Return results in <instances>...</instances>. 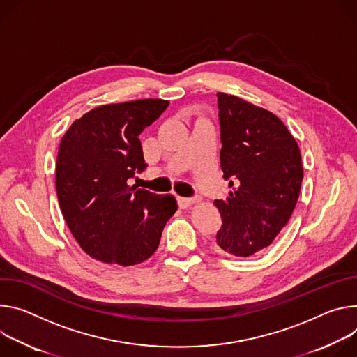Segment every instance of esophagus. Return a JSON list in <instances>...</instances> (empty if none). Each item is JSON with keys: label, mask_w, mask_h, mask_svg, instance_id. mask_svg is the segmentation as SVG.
<instances>
[{"label": "esophagus", "mask_w": 357, "mask_h": 357, "mask_svg": "<svg viewBox=\"0 0 357 357\" xmlns=\"http://www.w3.org/2000/svg\"><path fill=\"white\" fill-rule=\"evenodd\" d=\"M195 199H187V197H177V204L180 208H188L190 206L195 204Z\"/></svg>", "instance_id": "esophagus-1"}]
</instances>
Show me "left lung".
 <instances>
[{"label": "left lung", "mask_w": 357, "mask_h": 357, "mask_svg": "<svg viewBox=\"0 0 357 357\" xmlns=\"http://www.w3.org/2000/svg\"><path fill=\"white\" fill-rule=\"evenodd\" d=\"M218 96L220 153L232 188L215 200L222 220L217 251L234 257L264 254L289 221L303 167L301 150L278 116L238 96Z\"/></svg>", "instance_id": "8db88e82"}]
</instances>
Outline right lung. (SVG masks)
Instances as JSON below:
<instances>
[{"label":"right lung","instance_id":"add662e5","mask_svg":"<svg viewBox=\"0 0 357 357\" xmlns=\"http://www.w3.org/2000/svg\"><path fill=\"white\" fill-rule=\"evenodd\" d=\"M169 100L140 99L98 106L63 135L55 170L61 211L92 258L132 266L150 258L177 210L172 194L128 185L146 169L139 135Z\"/></svg>","mask_w":357,"mask_h":357}]
</instances>
